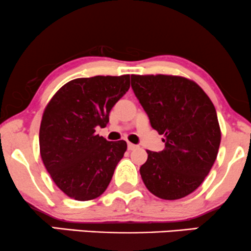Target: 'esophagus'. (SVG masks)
Here are the masks:
<instances>
[{
	"label": "esophagus",
	"instance_id": "obj_1",
	"mask_svg": "<svg viewBox=\"0 0 251 251\" xmlns=\"http://www.w3.org/2000/svg\"><path fill=\"white\" fill-rule=\"evenodd\" d=\"M127 148H128V151H134V149L138 148V146L133 145V144H131V142H128V144H127Z\"/></svg>",
	"mask_w": 251,
	"mask_h": 251
}]
</instances>
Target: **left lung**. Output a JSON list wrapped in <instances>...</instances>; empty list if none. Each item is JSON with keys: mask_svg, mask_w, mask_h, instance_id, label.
Returning a JSON list of instances; mask_svg holds the SVG:
<instances>
[{"mask_svg": "<svg viewBox=\"0 0 251 251\" xmlns=\"http://www.w3.org/2000/svg\"><path fill=\"white\" fill-rule=\"evenodd\" d=\"M131 84L166 146L158 153L147 151L141 178L158 198H184L204 182L217 158L221 132L213 103L182 76L131 75Z\"/></svg>", "mask_w": 251, "mask_h": 251, "instance_id": "1", "label": "left lung"}]
</instances>
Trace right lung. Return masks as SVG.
<instances>
[{"mask_svg": "<svg viewBox=\"0 0 251 251\" xmlns=\"http://www.w3.org/2000/svg\"><path fill=\"white\" fill-rule=\"evenodd\" d=\"M129 89V75L94 76L69 81L44 111L39 131L44 166L61 191L75 201H91L105 191L126 141L96 134Z\"/></svg>", "mask_w": 251, "mask_h": 251, "instance_id": "right-lung-1", "label": "right lung"}]
</instances>
